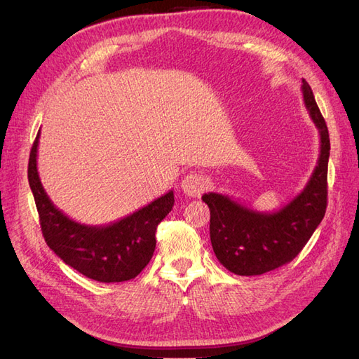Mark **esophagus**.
<instances>
[{
    "label": "esophagus",
    "instance_id": "esophagus-1",
    "mask_svg": "<svg viewBox=\"0 0 359 359\" xmlns=\"http://www.w3.org/2000/svg\"><path fill=\"white\" fill-rule=\"evenodd\" d=\"M181 189H182V191H184L186 196L199 198L201 195H203V191L205 190V180L203 175L190 173L184 180H182Z\"/></svg>",
    "mask_w": 359,
    "mask_h": 359
}]
</instances>
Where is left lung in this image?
I'll return each instance as SVG.
<instances>
[{"mask_svg":"<svg viewBox=\"0 0 359 359\" xmlns=\"http://www.w3.org/2000/svg\"><path fill=\"white\" fill-rule=\"evenodd\" d=\"M304 107L320 134V155L308 184L277 212H257L233 198L203 195L210 208V241L217 260L238 276H260L291 262L325 217L327 205L329 130L309 83L303 79Z\"/></svg>","mask_w":359,"mask_h":359,"instance_id":"1","label":"left lung"}]
</instances>
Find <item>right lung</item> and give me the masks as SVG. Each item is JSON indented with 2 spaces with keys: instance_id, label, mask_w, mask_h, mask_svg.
<instances>
[{
  "instance_id": "add662e5",
  "label": "right lung",
  "mask_w": 359,
  "mask_h": 359,
  "mask_svg": "<svg viewBox=\"0 0 359 359\" xmlns=\"http://www.w3.org/2000/svg\"><path fill=\"white\" fill-rule=\"evenodd\" d=\"M39 133L30 151L29 184L47 245L68 266L95 282L118 283L137 277L154 256L156 226L173 207V191L117 222L79 224L51 203L41 184L36 165Z\"/></svg>"
}]
</instances>
